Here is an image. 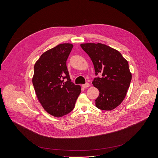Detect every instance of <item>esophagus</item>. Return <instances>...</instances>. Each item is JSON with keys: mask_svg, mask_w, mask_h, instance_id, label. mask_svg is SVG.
Returning <instances> with one entry per match:
<instances>
[{"mask_svg": "<svg viewBox=\"0 0 158 158\" xmlns=\"http://www.w3.org/2000/svg\"><path fill=\"white\" fill-rule=\"evenodd\" d=\"M82 86H83V88H88V87L90 86V85H89L88 83H85V84H83V85H82Z\"/></svg>", "mask_w": 158, "mask_h": 158, "instance_id": "esophagus-1", "label": "esophagus"}]
</instances>
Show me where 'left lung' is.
I'll return each mask as SVG.
<instances>
[{
	"instance_id": "1",
	"label": "left lung",
	"mask_w": 158,
	"mask_h": 158,
	"mask_svg": "<svg viewBox=\"0 0 158 158\" xmlns=\"http://www.w3.org/2000/svg\"><path fill=\"white\" fill-rule=\"evenodd\" d=\"M93 63L95 75L92 81L99 92L95 100L97 108L111 111L124 100L132 75L128 61L117 50L101 43L81 44Z\"/></svg>"
}]
</instances>
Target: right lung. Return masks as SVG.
I'll list each match as a JSON object with an SVG mask.
<instances>
[{"label": "right lung", "instance_id": "right-lung-1", "mask_svg": "<svg viewBox=\"0 0 158 158\" xmlns=\"http://www.w3.org/2000/svg\"><path fill=\"white\" fill-rule=\"evenodd\" d=\"M72 48V44H59L43 53L34 66L32 82L38 99L45 111L56 117L73 110L81 92L80 86L71 81L66 66Z\"/></svg>", "mask_w": 158, "mask_h": 158}]
</instances>
